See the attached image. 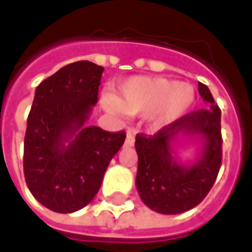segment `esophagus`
<instances>
[{"label":"esophagus","mask_w":252,"mask_h":252,"mask_svg":"<svg viewBox=\"0 0 252 252\" xmlns=\"http://www.w3.org/2000/svg\"><path fill=\"white\" fill-rule=\"evenodd\" d=\"M133 143H135V133H132V132H128V133H126V146H133Z\"/></svg>","instance_id":"obj_1"}]
</instances>
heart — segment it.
<instances>
[{
  "mask_svg": "<svg viewBox=\"0 0 252 252\" xmlns=\"http://www.w3.org/2000/svg\"><path fill=\"white\" fill-rule=\"evenodd\" d=\"M194 97V89L189 83L166 78L136 77L123 83L116 97L105 95L102 102L115 113H150L154 126H162L185 115Z\"/></svg>",
  "mask_w": 252,
  "mask_h": 252,
  "instance_id": "heart-1",
  "label": "heart"
}]
</instances>
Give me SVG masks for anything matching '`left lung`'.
Segmentation results:
<instances>
[{"label":"left lung","mask_w":252,"mask_h":252,"mask_svg":"<svg viewBox=\"0 0 252 252\" xmlns=\"http://www.w3.org/2000/svg\"><path fill=\"white\" fill-rule=\"evenodd\" d=\"M198 93L208 108L182 116L154 135H136L137 191L143 202L158 213L177 215L198 205L221 166V110L206 85L198 82ZM182 130L197 133L206 144L204 154L191 168L178 165L169 154V139Z\"/></svg>","instance_id":"8db88e82"}]
</instances>
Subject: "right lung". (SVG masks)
Here are the masks:
<instances>
[{
  "instance_id": "1",
  "label": "right lung",
  "mask_w": 252,
  "mask_h": 252,
  "mask_svg": "<svg viewBox=\"0 0 252 252\" xmlns=\"http://www.w3.org/2000/svg\"><path fill=\"white\" fill-rule=\"evenodd\" d=\"M102 71L79 61L36 88L24 139V177L36 200L58 213L79 211L93 200L126 140L124 131L83 128L98 101ZM72 134L76 139L66 148L63 143Z\"/></svg>"
}]
</instances>
